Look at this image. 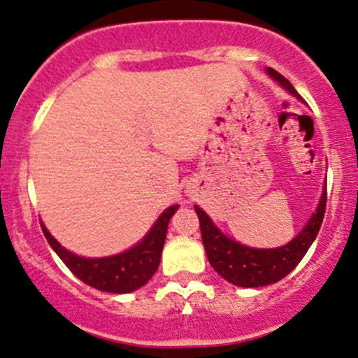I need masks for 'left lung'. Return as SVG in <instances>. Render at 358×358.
<instances>
[{
	"label": "left lung",
	"instance_id": "1",
	"mask_svg": "<svg viewBox=\"0 0 358 358\" xmlns=\"http://www.w3.org/2000/svg\"><path fill=\"white\" fill-rule=\"evenodd\" d=\"M271 78L282 87H285L292 95L301 99L294 85L280 75L278 71L268 68ZM196 213L199 218V227H201L203 245H205L206 256H208L210 264L213 270L225 278L227 282L234 283L237 287H264L270 283H276L301 263L306 256L307 249L310 248L314 239H316L319 229H321L322 218L326 211V189L321 196L316 213L310 217L307 225L303 227L302 232L295 237L294 241L276 249H255L242 245L239 242L229 239L224 236L213 222L210 220L208 215L201 208L194 206Z\"/></svg>",
	"mask_w": 358,
	"mask_h": 358
}]
</instances>
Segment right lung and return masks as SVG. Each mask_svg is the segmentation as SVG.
<instances>
[{
	"label": "right lung",
	"instance_id": "right-lung-1",
	"mask_svg": "<svg viewBox=\"0 0 358 358\" xmlns=\"http://www.w3.org/2000/svg\"><path fill=\"white\" fill-rule=\"evenodd\" d=\"M178 208L179 206L176 205L165 210L147 234V237L129 251L117 256L99 257V259H87V257H80L66 251L48 232L44 225H42V232L56 255L63 259V263L70 268L76 278L97 290L110 292V294H128L143 287L159 268L169 220Z\"/></svg>",
	"mask_w": 358,
	"mask_h": 358
}]
</instances>
